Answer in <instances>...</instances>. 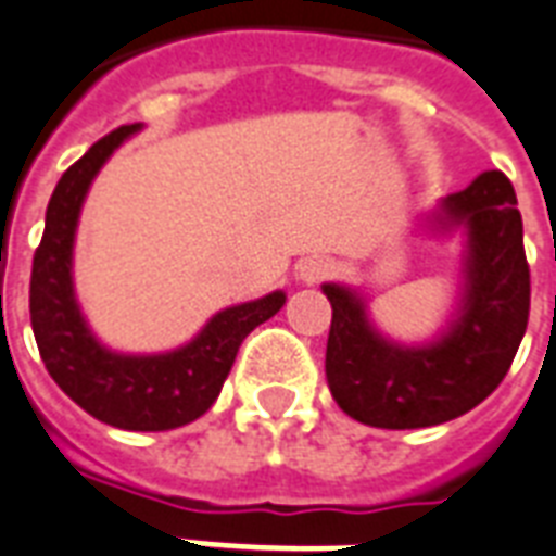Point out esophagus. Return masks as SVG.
Here are the masks:
<instances>
[{"label": "esophagus", "instance_id": "esophagus-1", "mask_svg": "<svg viewBox=\"0 0 556 556\" xmlns=\"http://www.w3.org/2000/svg\"><path fill=\"white\" fill-rule=\"evenodd\" d=\"M332 262L312 256V260H303L296 265V277H300V282H306V286H315V282H324L326 277H332Z\"/></svg>", "mask_w": 556, "mask_h": 556}]
</instances>
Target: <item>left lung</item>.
I'll return each mask as SVG.
<instances>
[{"label":"left lung","mask_w":556,"mask_h":556,"mask_svg":"<svg viewBox=\"0 0 556 556\" xmlns=\"http://www.w3.org/2000/svg\"><path fill=\"white\" fill-rule=\"evenodd\" d=\"M431 224L438 232L460 227L466 253L455 317L429 344L384 338L358 291L324 286L332 303L329 391L344 414L372 429H429L472 410L502 384L528 329L531 270L514 184L484 172L443 198Z\"/></svg>","instance_id":"left-lung-1"}]
</instances>
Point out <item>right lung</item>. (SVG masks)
Here are the masks:
<instances>
[{
  "label": "right lung",
  "instance_id": "1",
  "mask_svg": "<svg viewBox=\"0 0 556 556\" xmlns=\"http://www.w3.org/2000/svg\"><path fill=\"white\" fill-rule=\"evenodd\" d=\"M142 125H122L70 165L46 210V230L31 265V329L46 370L72 402L125 431H168L212 408L241 341L286 306L282 291L230 306L172 353L125 355L108 350L80 315L72 282V248L84 198L110 154Z\"/></svg>",
  "mask_w": 556,
  "mask_h": 556
}]
</instances>
